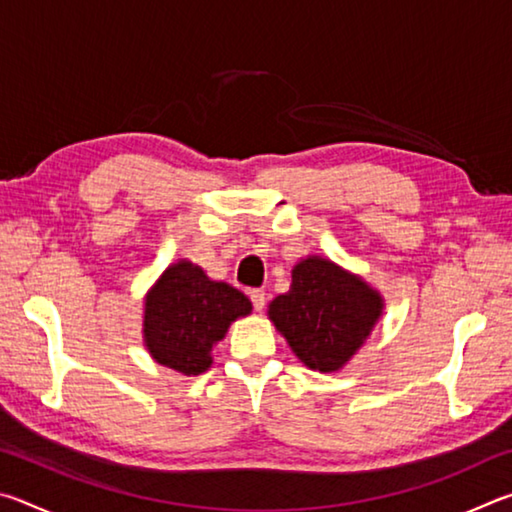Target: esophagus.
Listing matches in <instances>:
<instances>
[{
	"label": "esophagus",
	"instance_id": "34e87169",
	"mask_svg": "<svg viewBox=\"0 0 512 512\" xmlns=\"http://www.w3.org/2000/svg\"><path fill=\"white\" fill-rule=\"evenodd\" d=\"M250 302H253V307L257 311H262L264 305H266V293L262 289H253V291H250Z\"/></svg>",
	"mask_w": 512,
	"mask_h": 512
}]
</instances>
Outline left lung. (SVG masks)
Here are the masks:
<instances>
[{
	"label": "left lung",
	"mask_w": 512,
	"mask_h": 512,
	"mask_svg": "<svg viewBox=\"0 0 512 512\" xmlns=\"http://www.w3.org/2000/svg\"><path fill=\"white\" fill-rule=\"evenodd\" d=\"M379 314L377 291L320 257L293 268L291 289L268 307L296 357L320 372L339 370L361 348Z\"/></svg>",
	"instance_id": "1"
}]
</instances>
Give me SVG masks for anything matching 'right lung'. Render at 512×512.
Listing matches in <instances>:
<instances>
[{
    "label": "right lung",
    "instance_id": "right-lung-1",
    "mask_svg": "<svg viewBox=\"0 0 512 512\" xmlns=\"http://www.w3.org/2000/svg\"><path fill=\"white\" fill-rule=\"evenodd\" d=\"M250 300L189 262L169 266L146 296L144 341L153 359L183 375L210 368L212 348L230 323L250 314Z\"/></svg>",
    "mask_w": 512,
    "mask_h": 512
}]
</instances>
